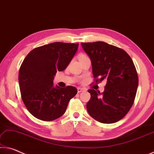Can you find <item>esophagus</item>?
I'll use <instances>...</instances> for the list:
<instances>
[{"label":"esophagus","instance_id":"1","mask_svg":"<svg viewBox=\"0 0 154 154\" xmlns=\"http://www.w3.org/2000/svg\"><path fill=\"white\" fill-rule=\"evenodd\" d=\"M77 90H78V93H81L82 91H84V89H82V88H80V87L78 88Z\"/></svg>","mask_w":154,"mask_h":154}]
</instances>
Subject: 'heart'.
Masks as SVG:
<instances>
[{
	"mask_svg": "<svg viewBox=\"0 0 154 154\" xmlns=\"http://www.w3.org/2000/svg\"><path fill=\"white\" fill-rule=\"evenodd\" d=\"M84 57V56H82V57Z\"/></svg>",
	"mask_w": 154,
	"mask_h": 154,
	"instance_id": "b5f03b06",
	"label": "heart"
}]
</instances>
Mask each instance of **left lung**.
<instances>
[{"label": "left lung", "mask_w": 154, "mask_h": 154, "mask_svg": "<svg viewBox=\"0 0 154 154\" xmlns=\"http://www.w3.org/2000/svg\"><path fill=\"white\" fill-rule=\"evenodd\" d=\"M91 59L96 82L106 80L102 94L89 90L87 104L89 114L103 123H113L124 117L134 103L138 85L137 70L132 59L124 50L107 43H81Z\"/></svg>", "instance_id": "obj_1"}]
</instances>
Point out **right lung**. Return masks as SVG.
<instances>
[{"label": "right lung", "mask_w": 154, "mask_h": 154, "mask_svg": "<svg viewBox=\"0 0 154 154\" xmlns=\"http://www.w3.org/2000/svg\"><path fill=\"white\" fill-rule=\"evenodd\" d=\"M79 44L54 42L32 50L22 62L19 71L22 99L31 114L50 122L64 114L76 88L54 86L57 72L63 71L76 53Z\"/></svg>", "instance_id": "obj_1"}]
</instances>
